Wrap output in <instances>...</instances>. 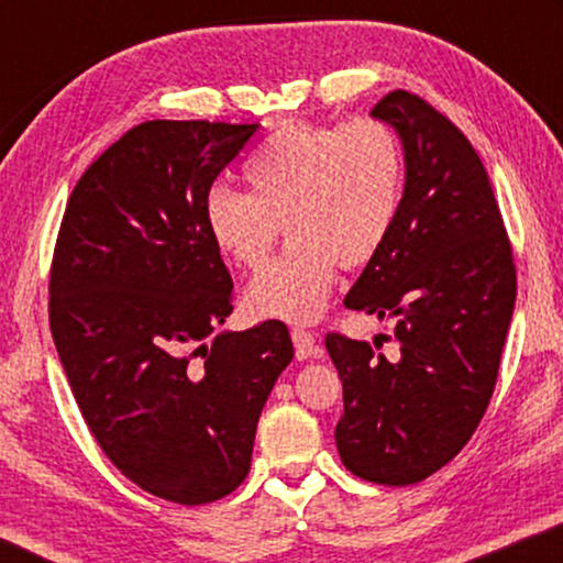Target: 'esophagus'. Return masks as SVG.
I'll list each match as a JSON object with an SVG mask.
<instances>
[{"instance_id": "esophagus-1", "label": "esophagus", "mask_w": 563, "mask_h": 563, "mask_svg": "<svg viewBox=\"0 0 563 563\" xmlns=\"http://www.w3.org/2000/svg\"><path fill=\"white\" fill-rule=\"evenodd\" d=\"M291 343H295V353L299 361L318 356V345H314V335L310 330H302V328L291 330Z\"/></svg>"}]
</instances>
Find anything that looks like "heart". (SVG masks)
<instances>
[{
    "label": "heart",
    "mask_w": 563,
    "mask_h": 563,
    "mask_svg": "<svg viewBox=\"0 0 563 563\" xmlns=\"http://www.w3.org/2000/svg\"><path fill=\"white\" fill-rule=\"evenodd\" d=\"M245 181L251 195L210 189L207 235L230 264L256 272L284 222L287 251L256 276L245 305L256 318L312 322L338 264L366 266L389 241L405 195V151L382 120L289 122L249 158Z\"/></svg>",
    "instance_id": "heart-1"
}]
</instances>
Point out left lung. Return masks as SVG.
Returning a JSON list of instances; mask_svg holds the SVG:
<instances>
[{
	"label": "left lung",
	"mask_w": 563,
	"mask_h": 563,
	"mask_svg": "<svg viewBox=\"0 0 563 563\" xmlns=\"http://www.w3.org/2000/svg\"><path fill=\"white\" fill-rule=\"evenodd\" d=\"M405 151L399 218L345 295L349 310L395 318V356L328 333L343 382L335 445L351 474L405 487L468 443L495 391L515 307V264L489 176L466 135L426 99L374 107Z\"/></svg>",
	"instance_id": "1"
}]
</instances>
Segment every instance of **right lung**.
I'll list each match as a JSON object with an SVG mask.
<instances>
[{"label": "right lung", "instance_id": "1", "mask_svg": "<svg viewBox=\"0 0 563 563\" xmlns=\"http://www.w3.org/2000/svg\"><path fill=\"white\" fill-rule=\"evenodd\" d=\"M256 130H128L74 187L53 253L51 333L76 405L107 459L176 505L241 487L261 410L295 356L279 320L207 343L233 312V279L205 199Z\"/></svg>", "mask_w": 563, "mask_h": 563}]
</instances>
